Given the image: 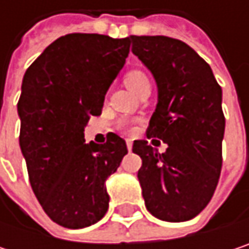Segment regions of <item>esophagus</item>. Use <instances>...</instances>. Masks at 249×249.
<instances>
[{
	"label": "esophagus",
	"mask_w": 249,
	"mask_h": 249,
	"mask_svg": "<svg viewBox=\"0 0 249 249\" xmlns=\"http://www.w3.org/2000/svg\"><path fill=\"white\" fill-rule=\"evenodd\" d=\"M126 147H128L129 151L132 150V141H131V140H126Z\"/></svg>",
	"instance_id": "34e87169"
}]
</instances>
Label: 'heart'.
<instances>
[{"mask_svg": "<svg viewBox=\"0 0 249 249\" xmlns=\"http://www.w3.org/2000/svg\"><path fill=\"white\" fill-rule=\"evenodd\" d=\"M124 82L131 90H134L137 93L144 85L150 83V79H148V76L145 75L144 72H141V71H131V72H128L125 75ZM126 129H131V128L126 126Z\"/></svg>", "mask_w": 249, "mask_h": 249, "instance_id": "obj_1", "label": "heart"}]
</instances>
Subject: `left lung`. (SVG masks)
Here are the masks:
<instances>
[{
    "mask_svg": "<svg viewBox=\"0 0 249 249\" xmlns=\"http://www.w3.org/2000/svg\"><path fill=\"white\" fill-rule=\"evenodd\" d=\"M128 41L159 88L147 138L169 145L159 154L147 140L134 141L132 153L142 160L138 180L145 208L161 221H189L206 208L219 181L222 89L211 66L186 43L166 36H129Z\"/></svg>",
    "mask_w": 249,
    "mask_h": 249,
    "instance_id": "8db88e82",
    "label": "left lung"
}]
</instances>
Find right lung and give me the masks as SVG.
<instances>
[{
    "mask_svg": "<svg viewBox=\"0 0 249 249\" xmlns=\"http://www.w3.org/2000/svg\"><path fill=\"white\" fill-rule=\"evenodd\" d=\"M129 53L126 38L72 33L54 40L25 71L17 104L20 147L31 189L47 216L65 228L96 224L108 211L105 180L128 153L125 140L85 142Z\"/></svg>",
    "mask_w": 249,
    "mask_h": 249,
    "instance_id": "add662e5",
    "label": "right lung"
}]
</instances>
